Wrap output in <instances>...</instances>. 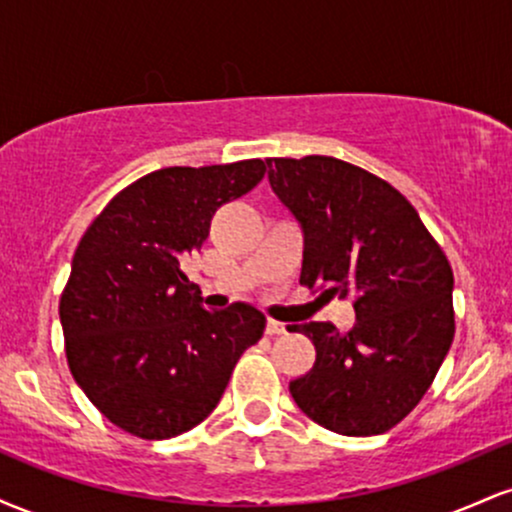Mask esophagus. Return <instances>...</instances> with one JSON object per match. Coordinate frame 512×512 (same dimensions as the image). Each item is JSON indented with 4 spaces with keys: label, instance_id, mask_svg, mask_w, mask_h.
I'll return each mask as SVG.
<instances>
[{
    "label": "esophagus",
    "instance_id": "obj_1",
    "mask_svg": "<svg viewBox=\"0 0 512 512\" xmlns=\"http://www.w3.org/2000/svg\"><path fill=\"white\" fill-rule=\"evenodd\" d=\"M264 332H267L269 337H274V334H284L286 332V325H284V322L272 320V317H269L267 325H264Z\"/></svg>",
    "mask_w": 512,
    "mask_h": 512
}]
</instances>
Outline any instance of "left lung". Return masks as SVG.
Masks as SVG:
<instances>
[{
  "instance_id": "obj_1",
  "label": "left lung",
  "mask_w": 512,
  "mask_h": 512,
  "mask_svg": "<svg viewBox=\"0 0 512 512\" xmlns=\"http://www.w3.org/2000/svg\"><path fill=\"white\" fill-rule=\"evenodd\" d=\"M269 185L303 228L301 284L354 296L356 325H293L315 363L289 390L342 436H378L409 414L455 337L452 269L409 199L332 156L269 158Z\"/></svg>"
}]
</instances>
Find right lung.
Segmentation results:
<instances>
[{
	"mask_svg": "<svg viewBox=\"0 0 512 512\" xmlns=\"http://www.w3.org/2000/svg\"><path fill=\"white\" fill-rule=\"evenodd\" d=\"M264 173L260 158L154 170L81 236L60 298L64 354L76 385L125 433L166 440L202 424L238 358L260 342V310H204L180 262L202 248L216 209Z\"/></svg>",
	"mask_w": 512,
	"mask_h": 512,
	"instance_id": "1",
	"label": "right lung"
}]
</instances>
